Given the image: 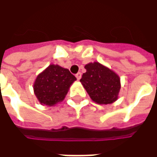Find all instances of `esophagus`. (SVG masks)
<instances>
[{
	"label": "esophagus",
	"mask_w": 157,
	"mask_h": 157,
	"mask_svg": "<svg viewBox=\"0 0 157 157\" xmlns=\"http://www.w3.org/2000/svg\"><path fill=\"white\" fill-rule=\"evenodd\" d=\"M75 77H76L77 80H80V79L82 78V73H81V72H78V73L75 75Z\"/></svg>",
	"instance_id": "1"
}]
</instances>
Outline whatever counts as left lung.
I'll return each instance as SVG.
<instances>
[{"instance_id": "obj_1", "label": "left lung", "mask_w": 157, "mask_h": 157, "mask_svg": "<svg viewBox=\"0 0 157 157\" xmlns=\"http://www.w3.org/2000/svg\"><path fill=\"white\" fill-rule=\"evenodd\" d=\"M82 82L90 98L98 104H110L118 98L121 88L118 74L99 62L88 63L85 65Z\"/></svg>"}]
</instances>
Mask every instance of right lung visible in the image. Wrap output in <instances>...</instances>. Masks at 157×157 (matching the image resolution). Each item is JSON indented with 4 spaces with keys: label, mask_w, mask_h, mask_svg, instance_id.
Segmentation results:
<instances>
[{
    "label": "right lung",
    "mask_w": 157,
    "mask_h": 157,
    "mask_svg": "<svg viewBox=\"0 0 157 157\" xmlns=\"http://www.w3.org/2000/svg\"><path fill=\"white\" fill-rule=\"evenodd\" d=\"M75 81V75L68 69L51 64L38 75L33 83V92L42 105L52 107L65 99Z\"/></svg>",
    "instance_id": "1"
}]
</instances>
